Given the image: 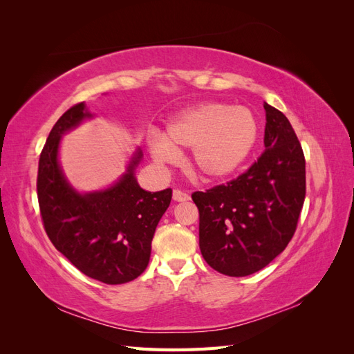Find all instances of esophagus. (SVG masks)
Segmentation results:
<instances>
[{"instance_id":"34e87169","label":"esophagus","mask_w":354,"mask_h":354,"mask_svg":"<svg viewBox=\"0 0 354 354\" xmlns=\"http://www.w3.org/2000/svg\"><path fill=\"white\" fill-rule=\"evenodd\" d=\"M173 199H174L176 202H185V201H189L190 196L186 194V192H181V190L176 189V190L173 192Z\"/></svg>"}]
</instances>
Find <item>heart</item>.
Masks as SVG:
<instances>
[{
    "mask_svg": "<svg viewBox=\"0 0 354 354\" xmlns=\"http://www.w3.org/2000/svg\"><path fill=\"white\" fill-rule=\"evenodd\" d=\"M259 138V121L245 106L202 103L181 111L162 134L151 142L159 164L173 162L177 152L190 147L192 173L205 181L232 176L251 155Z\"/></svg>",
    "mask_w": 354,
    "mask_h": 354,
    "instance_id": "heart-1",
    "label": "heart"
}]
</instances>
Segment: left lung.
<instances>
[{"label":"left lung","mask_w":354,"mask_h":354,"mask_svg":"<svg viewBox=\"0 0 354 354\" xmlns=\"http://www.w3.org/2000/svg\"><path fill=\"white\" fill-rule=\"evenodd\" d=\"M266 151L238 178L194 192L199 248L218 273L261 270L292 239L306 198V159L288 118L264 103Z\"/></svg>","instance_id":"1"}]
</instances>
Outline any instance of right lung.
<instances>
[{
	"label": "right lung",
	"instance_id": "obj_1",
	"mask_svg": "<svg viewBox=\"0 0 354 354\" xmlns=\"http://www.w3.org/2000/svg\"><path fill=\"white\" fill-rule=\"evenodd\" d=\"M93 115L84 103L72 106L53 127L38 164L37 194L47 236L77 269L91 279L120 285L140 276L151 259L153 233L169 207L173 190L146 192L133 156L120 181L102 192L78 194L57 160L62 134Z\"/></svg>",
	"mask_w": 354,
	"mask_h": 354
}]
</instances>
